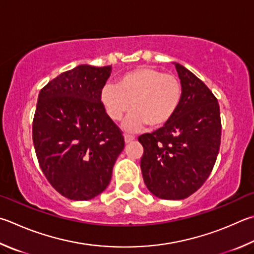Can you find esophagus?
I'll return each mask as SVG.
<instances>
[{"mask_svg": "<svg viewBox=\"0 0 254 254\" xmlns=\"http://www.w3.org/2000/svg\"><path fill=\"white\" fill-rule=\"evenodd\" d=\"M135 140L134 136L132 135H128V134H126L124 135V142H126V144H128V143H131Z\"/></svg>", "mask_w": 254, "mask_h": 254, "instance_id": "esophagus-1", "label": "esophagus"}]
</instances>
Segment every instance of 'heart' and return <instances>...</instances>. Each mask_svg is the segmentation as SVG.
<instances>
[{
    "instance_id": "1",
    "label": "heart",
    "mask_w": 254,
    "mask_h": 254,
    "mask_svg": "<svg viewBox=\"0 0 254 254\" xmlns=\"http://www.w3.org/2000/svg\"><path fill=\"white\" fill-rule=\"evenodd\" d=\"M182 87L173 74L150 66H137L119 77L117 85L107 84L101 91V103L113 122H120L130 108L133 111L123 124L128 133L146 124L161 127L167 124L181 102Z\"/></svg>"
}]
</instances>
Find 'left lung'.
I'll return each instance as SVG.
<instances>
[{
	"label": "left lung",
	"instance_id": "obj_1",
	"mask_svg": "<svg viewBox=\"0 0 254 254\" xmlns=\"http://www.w3.org/2000/svg\"><path fill=\"white\" fill-rule=\"evenodd\" d=\"M173 64L182 87L177 112L162 127L139 136L143 180L152 194L164 200L186 199L202 187L221 142L218 100L191 71Z\"/></svg>",
	"mask_w": 254,
	"mask_h": 254
}]
</instances>
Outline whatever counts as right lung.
I'll use <instances>...</instances> for the list:
<instances>
[{
  "label": "right lung",
  "instance_id": "right-lung-1",
  "mask_svg": "<svg viewBox=\"0 0 254 254\" xmlns=\"http://www.w3.org/2000/svg\"><path fill=\"white\" fill-rule=\"evenodd\" d=\"M111 72V65L82 64L39 94L32 127L35 153L51 186L70 200L101 194L124 149L122 133L100 99Z\"/></svg>",
  "mask_w": 254,
  "mask_h": 254
}]
</instances>
